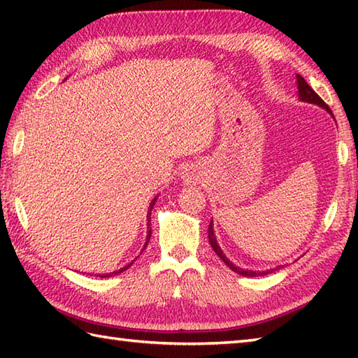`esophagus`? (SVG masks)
I'll return each instance as SVG.
<instances>
[{
  "label": "esophagus",
  "mask_w": 358,
  "mask_h": 358,
  "mask_svg": "<svg viewBox=\"0 0 358 358\" xmlns=\"http://www.w3.org/2000/svg\"><path fill=\"white\" fill-rule=\"evenodd\" d=\"M181 180H183V183H186V185H191V183L195 185V183H199L200 173L195 169V167H186V169L181 172Z\"/></svg>",
  "instance_id": "34e87169"
}]
</instances>
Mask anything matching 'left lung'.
Here are the masks:
<instances>
[{"instance_id": "8db88e82", "label": "left lung", "mask_w": 358, "mask_h": 358, "mask_svg": "<svg viewBox=\"0 0 358 358\" xmlns=\"http://www.w3.org/2000/svg\"><path fill=\"white\" fill-rule=\"evenodd\" d=\"M296 89H299V100L300 101H305V103H310V104H315V106H318V108H322V109H324L326 112L328 113H331L332 115V110L329 109V106L326 104L320 96H318L314 90H313V87H310L308 83L305 81V78L303 77H300V75H296ZM332 118H334V115H332ZM208 238H209V243H210V246H212V249H214V252L222 258L223 260V263L227 266V268L229 269H232L235 273H240V275H243V277H258V275H268V273H271V272H273V269H269V271H249V269H243V268H238L237 264H234L229 258H227L226 255H224V252L222 250V248H220V245H218V241H217V237H215V232H214V222H212L210 220V223H209V229H208Z\"/></svg>"}]
</instances>
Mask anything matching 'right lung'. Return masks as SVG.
I'll return each instance as SVG.
<instances>
[{
    "label": "right lung",
    "instance_id": "obj_1",
    "mask_svg": "<svg viewBox=\"0 0 358 358\" xmlns=\"http://www.w3.org/2000/svg\"><path fill=\"white\" fill-rule=\"evenodd\" d=\"M67 80V78H66ZM157 199H158V195L157 196H154V199H152V201H150V204H149V208H148V235H146V241H144V246H143V249H141V252L144 249H146V246H148V243H149V240H150V235H152V229H150V212H152V208H154V204L157 203ZM140 252V254H141ZM140 257V255H138ZM136 260V258H134V260L131 262V263H127L126 266H123V268L121 269H118V271H113V272H108V273H96V277H101V278H106V277H112V275H117V273H121L123 271H126V269H129L132 266V263Z\"/></svg>",
    "mask_w": 358,
    "mask_h": 358
}]
</instances>
